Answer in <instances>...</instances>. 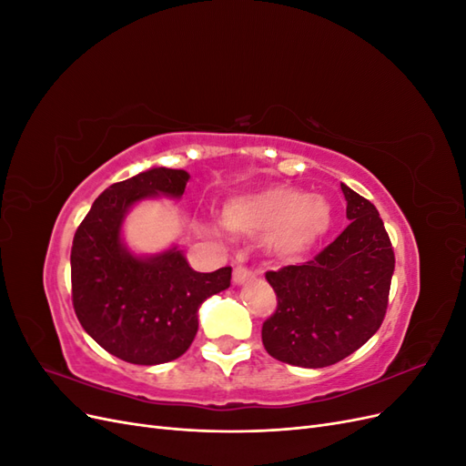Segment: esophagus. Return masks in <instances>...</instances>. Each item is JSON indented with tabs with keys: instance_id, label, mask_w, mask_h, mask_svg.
I'll list each match as a JSON object with an SVG mask.
<instances>
[{
	"instance_id": "1",
	"label": "esophagus",
	"mask_w": 466,
	"mask_h": 466,
	"mask_svg": "<svg viewBox=\"0 0 466 466\" xmlns=\"http://www.w3.org/2000/svg\"><path fill=\"white\" fill-rule=\"evenodd\" d=\"M255 276H257V272L252 270V268L245 266V264H237L233 268V281H235V284H245L247 279L255 278Z\"/></svg>"
}]
</instances>
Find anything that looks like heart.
I'll use <instances>...</instances> for the list:
<instances>
[{"mask_svg": "<svg viewBox=\"0 0 466 466\" xmlns=\"http://www.w3.org/2000/svg\"><path fill=\"white\" fill-rule=\"evenodd\" d=\"M221 221L238 235L266 233V245L276 255L295 257L327 235L332 228V208L320 196H307L293 187H272L225 204Z\"/></svg>", "mask_w": 466, "mask_h": 466, "instance_id": "b5f03b06", "label": "heart"}]
</instances>
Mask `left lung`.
Listing matches in <instances>:
<instances>
[{"label":"left lung","mask_w":466,"mask_h":466,"mask_svg":"<svg viewBox=\"0 0 466 466\" xmlns=\"http://www.w3.org/2000/svg\"><path fill=\"white\" fill-rule=\"evenodd\" d=\"M348 228L303 264L268 270L276 311L262 324L272 358L299 368H327L360 350L385 319L394 250L377 208L340 185Z\"/></svg>","instance_id":"obj_1"}]
</instances>
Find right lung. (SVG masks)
<instances>
[{
    "label": "right lung",
    "mask_w": 466,
    "mask_h": 466,
    "mask_svg": "<svg viewBox=\"0 0 466 466\" xmlns=\"http://www.w3.org/2000/svg\"><path fill=\"white\" fill-rule=\"evenodd\" d=\"M188 173L149 168L115 182L93 202L72 245V301L81 327L108 354L128 363L177 360L198 332V307L228 289L231 266L196 272L177 248L136 258L120 243L128 208L155 194L182 196Z\"/></svg>",
    "instance_id": "right-lung-1"
}]
</instances>
